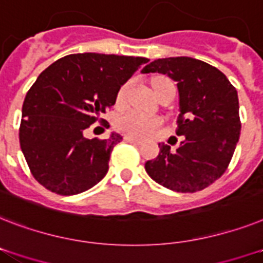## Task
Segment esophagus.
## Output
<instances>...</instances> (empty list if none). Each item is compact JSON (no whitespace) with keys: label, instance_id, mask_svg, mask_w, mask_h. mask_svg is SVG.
I'll return each instance as SVG.
<instances>
[{"label":"esophagus","instance_id":"1","mask_svg":"<svg viewBox=\"0 0 263 263\" xmlns=\"http://www.w3.org/2000/svg\"><path fill=\"white\" fill-rule=\"evenodd\" d=\"M124 139L125 140H127V142H131V143H134V144H142V140H139V139H136V138H134V136H124Z\"/></svg>","mask_w":263,"mask_h":263}]
</instances>
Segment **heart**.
I'll return each instance as SVG.
<instances>
[{"label": "heart", "instance_id": "1", "mask_svg": "<svg viewBox=\"0 0 263 263\" xmlns=\"http://www.w3.org/2000/svg\"><path fill=\"white\" fill-rule=\"evenodd\" d=\"M159 80H162V78H159ZM129 86H131V82H127L119 89L116 97L117 104H123L125 101L128 90H129ZM159 125H161V120L159 119L148 117L139 112H127L117 117L116 120V127L121 132L128 134V135L138 136V138H146V136L151 135Z\"/></svg>", "mask_w": 263, "mask_h": 263}]
</instances>
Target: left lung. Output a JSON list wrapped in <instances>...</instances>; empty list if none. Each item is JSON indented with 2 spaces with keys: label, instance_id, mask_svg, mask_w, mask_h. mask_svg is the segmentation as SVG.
Instances as JSON below:
<instances>
[{
  "label": "left lung",
  "instance_id": "obj_1",
  "mask_svg": "<svg viewBox=\"0 0 263 263\" xmlns=\"http://www.w3.org/2000/svg\"><path fill=\"white\" fill-rule=\"evenodd\" d=\"M142 72H161L176 81L180 96L176 134L185 136L176 153L159 143L158 157L144 165L147 174L170 191L205 189L227 170L240 136L236 89L220 70L189 57L157 59Z\"/></svg>",
  "mask_w": 263,
  "mask_h": 263
}]
</instances>
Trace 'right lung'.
<instances>
[{
  "instance_id": "right-lung-1",
  "label": "right lung",
  "mask_w": 263,
  "mask_h": 263,
  "mask_svg": "<svg viewBox=\"0 0 263 263\" xmlns=\"http://www.w3.org/2000/svg\"><path fill=\"white\" fill-rule=\"evenodd\" d=\"M148 59L72 54L37 77L23 104L20 146L32 176L62 196L90 189L105 177L121 135L86 139L83 132L115 105L117 91ZM102 120V119H101Z\"/></svg>"
}]
</instances>
